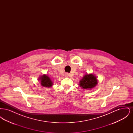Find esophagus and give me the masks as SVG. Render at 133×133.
I'll use <instances>...</instances> for the list:
<instances>
[{"mask_svg": "<svg viewBox=\"0 0 133 133\" xmlns=\"http://www.w3.org/2000/svg\"><path fill=\"white\" fill-rule=\"evenodd\" d=\"M69 76V74L68 73H66L65 74V77H68Z\"/></svg>", "mask_w": 133, "mask_h": 133, "instance_id": "34e87169", "label": "esophagus"}]
</instances>
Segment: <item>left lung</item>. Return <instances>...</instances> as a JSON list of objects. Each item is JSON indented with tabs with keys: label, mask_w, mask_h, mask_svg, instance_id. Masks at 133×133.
Wrapping results in <instances>:
<instances>
[{
	"label": "left lung",
	"mask_w": 133,
	"mask_h": 133,
	"mask_svg": "<svg viewBox=\"0 0 133 133\" xmlns=\"http://www.w3.org/2000/svg\"><path fill=\"white\" fill-rule=\"evenodd\" d=\"M98 84L96 76L92 74H86L79 82V86L85 89L94 88Z\"/></svg>",
	"instance_id": "obj_1"
}]
</instances>
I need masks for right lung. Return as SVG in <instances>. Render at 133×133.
I'll return each mask as SVG.
<instances>
[{
    "mask_svg": "<svg viewBox=\"0 0 133 133\" xmlns=\"http://www.w3.org/2000/svg\"><path fill=\"white\" fill-rule=\"evenodd\" d=\"M39 80L40 81L41 85L44 87L49 88L52 86L53 82L50 78L47 75L44 74L39 78Z\"/></svg>",
    "mask_w": 133,
    "mask_h": 133,
    "instance_id": "right-lung-1",
    "label": "right lung"
}]
</instances>
